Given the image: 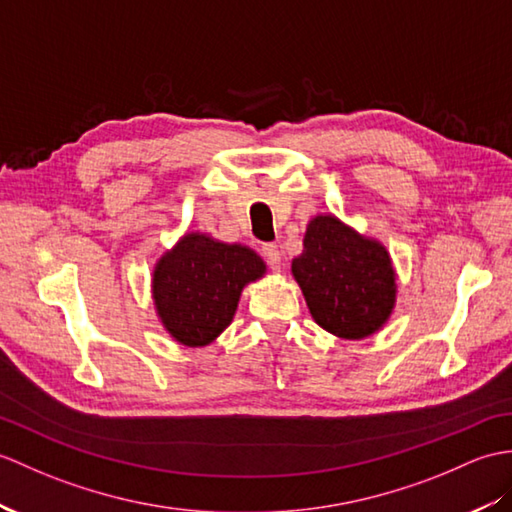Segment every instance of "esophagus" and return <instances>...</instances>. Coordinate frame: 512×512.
<instances>
[{
    "instance_id": "34e87169",
    "label": "esophagus",
    "mask_w": 512,
    "mask_h": 512,
    "mask_svg": "<svg viewBox=\"0 0 512 512\" xmlns=\"http://www.w3.org/2000/svg\"><path fill=\"white\" fill-rule=\"evenodd\" d=\"M261 255L266 257V261L270 266H279L281 264V251L277 244H264L261 246Z\"/></svg>"
}]
</instances>
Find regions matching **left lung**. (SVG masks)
<instances>
[{"instance_id":"left-lung-1","label":"left lung","mask_w":512,"mask_h":512,"mask_svg":"<svg viewBox=\"0 0 512 512\" xmlns=\"http://www.w3.org/2000/svg\"><path fill=\"white\" fill-rule=\"evenodd\" d=\"M292 277L316 323L344 340L377 334L397 303V275L386 246L331 213L307 224Z\"/></svg>"}]
</instances>
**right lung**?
I'll return each mask as SVG.
<instances>
[{"mask_svg": "<svg viewBox=\"0 0 512 512\" xmlns=\"http://www.w3.org/2000/svg\"><path fill=\"white\" fill-rule=\"evenodd\" d=\"M264 275L253 248L189 231L154 264L152 301L178 344L207 347L231 325L242 290Z\"/></svg>", "mask_w": 512, "mask_h": 512, "instance_id": "obj_1", "label": "right lung"}]
</instances>
